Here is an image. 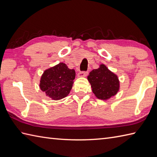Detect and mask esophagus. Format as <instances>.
I'll return each mask as SVG.
<instances>
[{
    "label": "esophagus",
    "instance_id": "esophagus-1",
    "mask_svg": "<svg viewBox=\"0 0 157 157\" xmlns=\"http://www.w3.org/2000/svg\"><path fill=\"white\" fill-rule=\"evenodd\" d=\"M88 74V71H80L78 73V77H86Z\"/></svg>",
    "mask_w": 157,
    "mask_h": 157
}]
</instances>
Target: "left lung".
Returning a JSON list of instances; mask_svg holds the SVG:
<instances>
[{"label":"left lung","instance_id":"left-lung-1","mask_svg":"<svg viewBox=\"0 0 157 157\" xmlns=\"http://www.w3.org/2000/svg\"><path fill=\"white\" fill-rule=\"evenodd\" d=\"M92 92L99 99L106 100L115 96L119 88L117 76L111 72L105 65L93 69L88 76Z\"/></svg>","mask_w":157,"mask_h":157}]
</instances>
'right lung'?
I'll return each instance as SVG.
<instances>
[{
    "label": "right lung",
    "mask_w": 157,
    "mask_h": 157,
    "mask_svg": "<svg viewBox=\"0 0 157 157\" xmlns=\"http://www.w3.org/2000/svg\"><path fill=\"white\" fill-rule=\"evenodd\" d=\"M75 78V70L69 69L65 63H60L44 72L40 87L50 98L60 100L69 94Z\"/></svg>",
    "instance_id": "right-lung-1"
}]
</instances>
